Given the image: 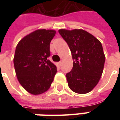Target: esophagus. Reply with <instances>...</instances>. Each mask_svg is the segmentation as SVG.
Here are the masks:
<instances>
[{"mask_svg": "<svg viewBox=\"0 0 120 120\" xmlns=\"http://www.w3.org/2000/svg\"><path fill=\"white\" fill-rule=\"evenodd\" d=\"M58 65H60V66H61V65H62V61H60V62H59L58 63Z\"/></svg>", "mask_w": 120, "mask_h": 120, "instance_id": "1", "label": "esophagus"}]
</instances>
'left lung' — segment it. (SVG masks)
I'll use <instances>...</instances> for the list:
<instances>
[{
  "mask_svg": "<svg viewBox=\"0 0 120 120\" xmlns=\"http://www.w3.org/2000/svg\"><path fill=\"white\" fill-rule=\"evenodd\" d=\"M72 54L73 67L66 74L69 87L75 93L86 94L94 88L103 71L105 56L102 45L83 30H58Z\"/></svg>",
  "mask_w": 120,
  "mask_h": 120,
  "instance_id": "8db88e82",
  "label": "left lung"
}]
</instances>
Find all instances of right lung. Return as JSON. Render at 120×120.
<instances>
[{
    "label": "right lung",
    "mask_w": 120,
    "mask_h": 120,
    "mask_svg": "<svg viewBox=\"0 0 120 120\" xmlns=\"http://www.w3.org/2000/svg\"><path fill=\"white\" fill-rule=\"evenodd\" d=\"M56 34L52 30H37L18 43L13 63L17 79L25 90L33 95L47 91L57 72L47 58L50 42Z\"/></svg>",
    "instance_id": "1"
}]
</instances>
